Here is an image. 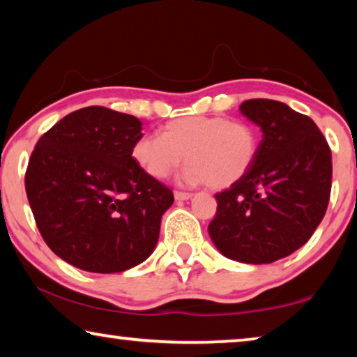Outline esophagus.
<instances>
[{
	"label": "esophagus",
	"mask_w": 357,
	"mask_h": 357,
	"mask_svg": "<svg viewBox=\"0 0 357 357\" xmlns=\"http://www.w3.org/2000/svg\"><path fill=\"white\" fill-rule=\"evenodd\" d=\"M192 197V194L190 192H183V190H174V199L176 200H188Z\"/></svg>",
	"instance_id": "obj_1"
}]
</instances>
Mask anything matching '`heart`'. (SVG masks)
<instances>
[{
	"mask_svg": "<svg viewBox=\"0 0 357 357\" xmlns=\"http://www.w3.org/2000/svg\"><path fill=\"white\" fill-rule=\"evenodd\" d=\"M259 132L245 120L190 115L169 120L160 135H144L132 144V158L151 178L165 179L188 162L183 179L225 189L245 178L257 162Z\"/></svg>",
	"mask_w": 357,
	"mask_h": 357,
	"instance_id": "1",
	"label": "heart"
}]
</instances>
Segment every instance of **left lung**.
I'll use <instances>...</instances> for the list:
<instances>
[{"label":"left lung","instance_id":"8db88e82","mask_svg":"<svg viewBox=\"0 0 357 357\" xmlns=\"http://www.w3.org/2000/svg\"><path fill=\"white\" fill-rule=\"evenodd\" d=\"M238 110L263 131L257 162L245 178L218 192L208 225L225 257L268 264L310 241L327 211L332 152L307 115L273 99H248Z\"/></svg>","mask_w":357,"mask_h":357}]
</instances>
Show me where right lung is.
<instances>
[{"mask_svg": "<svg viewBox=\"0 0 357 357\" xmlns=\"http://www.w3.org/2000/svg\"><path fill=\"white\" fill-rule=\"evenodd\" d=\"M136 116L100 105L72 112L43 135L25 190L46 245L88 273H121L153 252L173 190L132 158Z\"/></svg>", "mask_w": 357, "mask_h": 357, "instance_id": "right-lung-1", "label": "right lung"}]
</instances>
